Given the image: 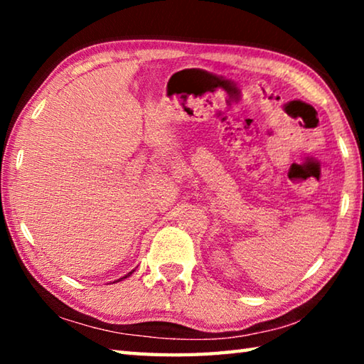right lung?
Returning a JSON list of instances; mask_svg holds the SVG:
<instances>
[{"instance_id": "right-lung-1", "label": "right lung", "mask_w": 364, "mask_h": 364, "mask_svg": "<svg viewBox=\"0 0 364 364\" xmlns=\"http://www.w3.org/2000/svg\"><path fill=\"white\" fill-rule=\"evenodd\" d=\"M134 271V269H133ZM133 271H130V273H128V274H125V276H123V278H120V279H117V281H114V282H119V281H122V279H125V278H128V276H130L132 273H133Z\"/></svg>"}]
</instances>
